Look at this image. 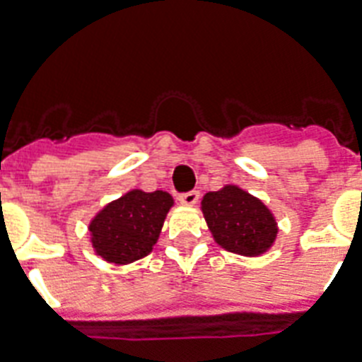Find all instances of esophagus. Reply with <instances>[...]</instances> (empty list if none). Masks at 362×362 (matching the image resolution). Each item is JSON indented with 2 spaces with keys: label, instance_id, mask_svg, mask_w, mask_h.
Masks as SVG:
<instances>
[{
  "label": "esophagus",
  "instance_id": "34e87169",
  "mask_svg": "<svg viewBox=\"0 0 362 362\" xmlns=\"http://www.w3.org/2000/svg\"><path fill=\"white\" fill-rule=\"evenodd\" d=\"M178 201H180L182 204H187V206H193V204L197 203L199 201V192H186V193H180L178 195Z\"/></svg>",
  "mask_w": 362,
  "mask_h": 362
}]
</instances>
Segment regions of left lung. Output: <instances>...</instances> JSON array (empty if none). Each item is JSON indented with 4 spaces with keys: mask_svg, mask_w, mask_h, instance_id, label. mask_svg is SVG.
Segmentation results:
<instances>
[{
    "mask_svg": "<svg viewBox=\"0 0 362 362\" xmlns=\"http://www.w3.org/2000/svg\"><path fill=\"white\" fill-rule=\"evenodd\" d=\"M201 204L214 240L227 252L255 257L272 246L278 233L274 216L240 187L226 186L206 193Z\"/></svg>",
    "mask_w": 362,
    "mask_h": 362,
    "instance_id": "obj_1",
    "label": "left lung"
}]
</instances>
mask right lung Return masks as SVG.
Listing matches in <instances>:
<instances>
[{
    "label": "right lung",
    "mask_w": 362,
    "mask_h": 362,
    "mask_svg": "<svg viewBox=\"0 0 362 362\" xmlns=\"http://www.w3.org/2000/svg\"><path fill=\"white\" fill-rule=\"evenodd\" d=\"M173 206L167 192H133L107 204L90 223L92 244L109 263L125 264L144 257L158 242Z\"/></svg>",
    "instance_id": "obj_1"
}]
</instances>
